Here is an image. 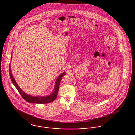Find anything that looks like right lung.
<instances>
[{"label": "right lung", "instance_id": "add662e5", "mask_svg": "<svg viewBox=\"0 0 135 135\" xmlns=\"http://www.w3.org/2000/svg\"><path fill=\"white\" fill-rule=\"evenodd\" d=\"M12 55L11 57V60H12ZM9 66V74H10V77L11 80L12 82L14 85L16 87L17 90L19 91V93L20 94L23 98L25 100L29 102V103H39V104H45V103H48L50 102H53L55 99V98H57V94L59 90V86L60 81L61 80V79L64 75H65L66 73L65 72H63L57 78L56 82L55 83L54 88L53 90V92L50 95H48L46 96H33L30 95L29 94H27L25 93L24 91L21 89L19 86L17 84L16 82L15 81L14 77L13 76L12 72H11V65H10Z\"/></svg>", "mask_w": 135, "mask_h": 135}]
</instances>
